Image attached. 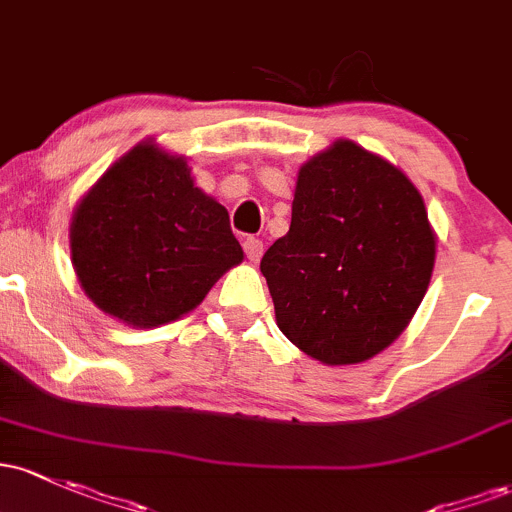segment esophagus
Here are the masks:
<instances>
[{"instance_id":"34e87169","label":"esophagus","mask_w":512,"mask_h":512,"mask_svg":"<svg viewBox=\"0 0 512 512\" xmlns=\"http://www.w3.org/2000/svg\"><path fill=\"white\" fill-rule=\"evenodd\" d=\"M243 247H245L247 260H250V262H260L262 252H265V245H262L260 238H247L245 243H243Z\"/></svg>"}]
</instances>
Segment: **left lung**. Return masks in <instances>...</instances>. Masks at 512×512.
I'll return each instance as SVG.
<instances>
[{
    "instance_id": "obj_1",
    "label": "left lung",
    "mask_w": 512,
    "mask_h": 512,
    "mask_svg": "<svg viewBox=\"0 0 512 512\" xmlns=\"http://www.w3.org/2000/svg\"><path fill=\"white\" fill-rule=\"evenodd\" d=\"M437 235L418 187L338 138L299 167L291 226L262 257L279 330L342 367L391 345L430 286Z\"/></svg>"
}]
</instances>
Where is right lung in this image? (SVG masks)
<instances>
[{"label":"right lung","mask_w":512,"mask_h":512,"mask_svg":"<svg viewBox=\"0 0 512 512\" xmlns=\"http://www.w3.org/2000/svg\"><path fill=\"white\" fill-rule=\"evenodd\" d=\"M70 255L89 301L131 328L194 311L245 257L226 206L196 187L187 157L155 138L133 145L82 196Z\"/></svg>","instance_id":"obj_1"}]
</instances>
